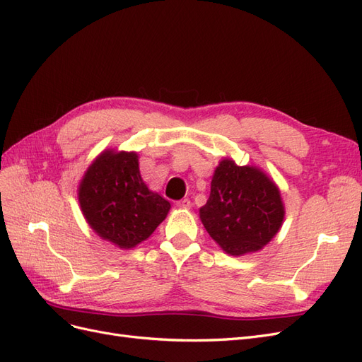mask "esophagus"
Here are the masks:
<instances>
[{"label":"esophagus","instance_id":"34e87169","mask_svg":"<svg viewBox=\"0 0 362 362\" xmlns=\"http://www.w3.org/2000/svg\"><path fill=\"white\" fill-rule=\"evenodd\" d=\"M177 206L182 208V210H189V208L192 206V202L189 199H181L177 202Z\"/></svg>","mask_w":362,"mask_h":362}]
</instances>
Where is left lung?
I'll use <instances>...</instances> for the list:
<instances>
[{
    "label": "left lung",
    "mask_w": 362,
    "mask_h": 362,
    "mask_svg": "<svg viewBox=\"0 0 362 362\" xmlns=\"http://www.w3.org/2000/svg\"><path fill=\"white\" fill-rule=\"evenodd\" d=\"M206 233L229 255L261 250L275 237L286 217L281 192L257 166L218 161L206 204L199 208Z\"/></svg>",
    "instance_id": "left-lung-1"
}]
</instances>
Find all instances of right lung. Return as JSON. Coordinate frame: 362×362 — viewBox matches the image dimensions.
Instances as JSON below:
<instances>
[{"label":"right lung","instance_id":"1","mask_svg":"<svg viewBox=\"0 0 362 362\" xmlns=\"http://www.w3.org/2000/svg\"><path fill=\"white\" fill-rule=\"evenodd\" d=\"M78 202L93 233L120 249L148 240L170 210L141 180L134 151L104 149L83 175Z\"/></svg>","mask_w":362,"mask_h":362}]
</instances>
